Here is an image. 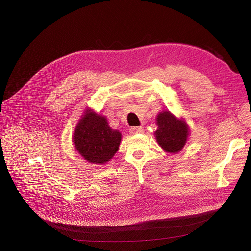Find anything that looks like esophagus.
I'll use <instances>...</instances> for the list:
<instances>
[{
  "mask_svg": "<svg viewBox=\"0 0 251 251\" xmlns=\"http://www.w3.org/2000/svg\"><path fill=\"white\" fill-rule=\"evenodd\" d=\"M130 134H139V133H143L144 130L141 126H134V127H131L129 129Z\"/></svg>",
  "mask_w": 251,
  "mask_h": 251,
  "instance_id": "1",
  "label": "esophagus"
}]
</instances>
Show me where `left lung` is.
Listing matches in <instances>:
<instances>
[{
  "label": "left lung",
  "mask_w": 251,
  "mask_h": 251,
  "mask_svg": "<svg viewBox=\"0 0 251 251\" xmlns=\"http://www.w3.org/2000/svg\"><path fill=\"white\" fill-rule=\"evenodd\" d=\"M155 136L158 144L171 153H176L186 144L189 129L185 121L177 120L170 112H162L156 118Z\"/></svg>",
  "instance_id": "left-lung-1"
}]
</instances>
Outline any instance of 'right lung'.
Here are the masks:
<instances>
[{
	"label": "right lung",
	"instance_id": "obj_1",
	"mask_svg": "<svg viewBox=\"0 0 251 251\" xmlns=\"http://www.w3.org/2000/svg\"><path fill=\"white\" fill-rule=\"evenodd\" d=\"M121 133L109 127L107 119L87 110L76 125L74 143L79 154L92 163L109 161L119 148Z\"/></svg>",
	"mask_w": 251,
	"mask_h": 251
}]
</instances>
